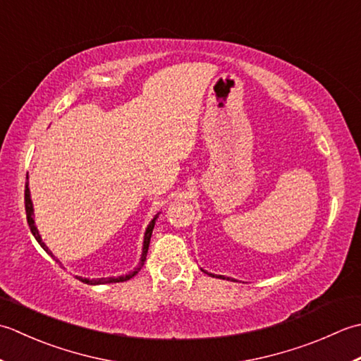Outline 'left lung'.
<instances>
[{
  "mask_svg": "<svg viewBox=\"0 0 361 361\" xmlns=\"http://www.w3.org/2000/svg\"><path fill=\"white\" fill-rule=\"evenodd\" d=\"M204 271V269H202ZM205 273H207V271H205ZM207 274H210V273H207ZM210 276H213V277H219V279H227V281H233V279H231V277H224V276H215V274H210ZM235 282V281H233Z\"/></svg>",
  "mask_w": 361,
  "mask_h": 361,
  "instance_id": "1",
  "label": "left lung"
}]
</instances>
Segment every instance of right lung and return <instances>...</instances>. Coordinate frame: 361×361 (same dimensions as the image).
Listing matches in <instances>:
<instances>
[{
    "instance_id": "1",
    "label": "right lung",
    "mask_w": 361,
    "mask_h": 361,
    "mask_svg": "<svg viewBox=\"0 0 361 361\" xmlns=\"http://www.w3.org/2000/svg\"><path fill=\"white\" fill-rule=\"evenodd\" d=\"M26 179H27V176H26ZM25 209H26V219H27V224H29V229H31V232H32V235H34V238L39 241V245L45 249V251L53 257V259L61 264V262H59L56 257L53 255V252L49 251V249L47 247V245L45 243L42 241V237H40V233H39V231H37V227H35V223H34V207H32V201H31V191H29V187H27V182H26V188H25ZM157 216H159V213L156 216L152 218V221L149 223V226L146 227V232H145V240H143V252H142V259H140V263H138V268H135L134 271H130L129 274H126V276H120V277H101V279H84V277H78L76 276V279H79L80 282H84V283H87V285H102V283H115V282H124V281H129V279H132L134 277L138 271H140V268L143 267V263H145V260H146V254H148V247H149V241H151V235H152V229H154V224H156V219H157Z\"/></svg>"
}]
</instances>
